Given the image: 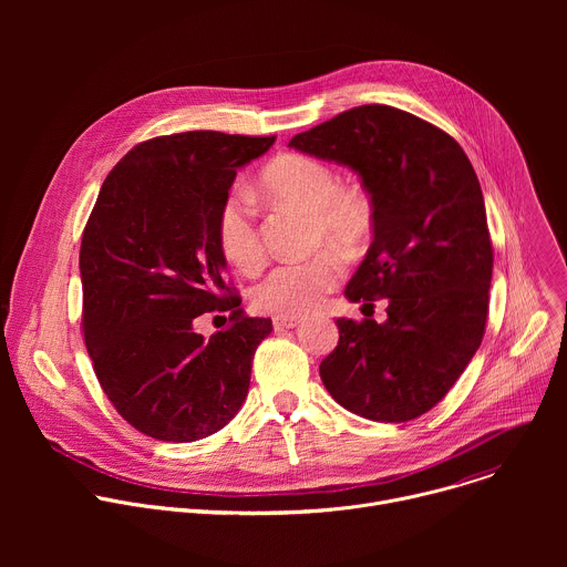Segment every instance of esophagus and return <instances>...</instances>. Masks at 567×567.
Wrapping results in <instances>:
<instances>
[{
	"mask_svg": "<svg viewBox=\"0 0 567 567\" xmlns=\"http://www.w3.org/2000/svg\"><path fill=\"white\" fill-rule=\"evenodd\" d=\"M298 318H282V316H276L274 318V328L278 330V332H282V330H293V328H298Z\"/></svg>",
	"mask_w": 567,
	"mask_h": 567,
	"instance_id": "obj_1",
	"label": "esophagus"
}]
</instances>
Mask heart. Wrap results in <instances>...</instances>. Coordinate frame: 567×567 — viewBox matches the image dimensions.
<instances>
[{"instance_id": "b5f03b06", "label": "heart", "mask_w": 567, "mask_h": 567, "mask_svg": "<svg viewBox=\"0 0 567 567\" xmlns=\"http://www.w3.org/2000/svg\"><path fill=\"white\" fill-rule=\"evenodd\" d=\"M262 193L307 213L311 247L330 244L313 256L278 265L251 293L258 311L298 318L320 307L326 293L346 274V256L365 249L374 233V202L359 184H341L337 171L309 154L276 156L260 173ZM217 245L221 256L239 271H256L265 260V245L256 210L245 193H230L217 210Z\"/></svg>"}]
</instances>
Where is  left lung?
<instances>
[{
    "label": "left lung",
    "instance_id": "left-lung-1",
    "mask_svg": "<svg viewBox=\"0 0 567 567\" xmlns=\"http://www.w3.org/2000/svg\"><path fill=\"white\" fill-rule=\"evenodd\" d=\"M289 147L359 173L377 213L346 296L388 298V318H339L320 379L354 415L415 420L446 396L487 326L494 247L471 161L453 136L390 105L352 107Z\"/></svg>",
    "mask_w": 567,
    "mask_h": 567
}]
</instances>
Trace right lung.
Returning <instances> with one entry per match:
<instances>
[{
  "label": "right lung",
  "mask_w": 567,
  "mask_h": 567,
  "mask_svg": "<svg viewBox=\"0 0 567 567\" xmlns=\"http://www.w3.org/2000/svg\"><path fill=\"white\" fill-rule=\"evenodd\" d=\"M274 141L156 136L134 145L99 193L80 245L83 334L107 399L147 437H208L247 399L254 354L274 326L239 309L215 226L237 168ZM206 310L231 313L210 340L192 328Z\"/></svg>",
  "instance_id": "obj_1"
}]
</instances>
